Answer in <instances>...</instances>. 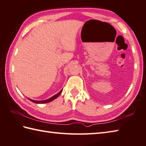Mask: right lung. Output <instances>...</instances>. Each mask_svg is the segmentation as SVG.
<instances>
[{
	"label": "right lung",
	"instance_id": "1",
	"mask_svg": "<svg viewBox=\"0 0 146 146\" xmlns=\"http://www.w3.org/2000/svg\"><path fill=\"white\" fill-rule=\"evenodd\" d=\"M62 91V90H61V91H60L59 92H58L57 94L54 95V96H52V97L48 99V100H43V101H35V100H31V99H29V100H30V101H31L32 102H34V103H48V102H52V101H53V100H55V99H56L57 98L60 94V93H61Z\"/></svg>",
	"mask_w": 146,
	"mask_h": 146
}]
</instances>
